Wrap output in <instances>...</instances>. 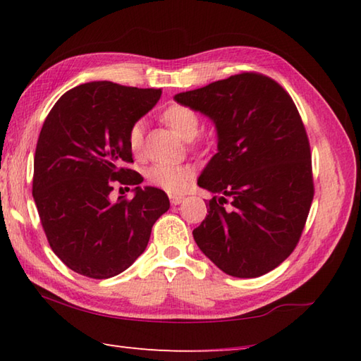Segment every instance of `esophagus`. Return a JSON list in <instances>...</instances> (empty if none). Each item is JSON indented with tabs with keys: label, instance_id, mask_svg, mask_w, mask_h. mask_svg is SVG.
Masks as SVG:
<instances>
[{
	"label": "esophagus",
	"instance_id": "34e87169",
	"mask_svg": "<svg viewBox=\"0 0 361 361\" xmlns=\"http://www.w3.org/2000/svg\"><path fill=\"white\" fill-rule=\"evenodd\" d=\"M183 200H185V197H183V196H178V195H171L170 196V201H171L173 205H179L180 202H183Z\"/></svg>",
	"mask_w": 361,
	"mask_h": 361
}]
</instances>
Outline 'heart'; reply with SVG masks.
I'll list each match as a JSON object with an SVG mask.
<instances>
[{"instance_id": "obj_1", "label": "heart", "mask_w": 361, "mask_h": 361, "mask_svg": "<svg viewBox=\"0 0 361 361\" xmlns=\"http://www.w3.org/2000/svg\"><path fill=\"white\" fill-rule=\"evenodd\" d=\"M160 118L170 126L176 134L183 140H190L193 149L207 152L210 149V140L201 137L195 140L201 128V116L197 110L182 102H171L161 110ZM128 146L134 156H140L145 146V126L143 121L130 124L128 130ZM195 178V170L190 165H156L149 168L148 180L168 193H182L185 191Z\"/></svg>"}]
</instances>
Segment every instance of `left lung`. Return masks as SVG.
Returning a JSON list of instances; mask_svg holds the SVG:
<instances>
[{
    "mask_svg": "<svg viewBox=\"0 0 361 361\" xmlns=\"http://www.w3.org/2000/svg\"><path fill=\"white\" fill-rule=\"evenodd\" d=\"M176 101L209 115L219 137L197 185L221 197L207 202L209 215L193 231L196 245L229 276L269 273L298 246L314 195L310 142L296 104L255 71Z\"/></svg>",
    "mask_w": 361,
    "mask_h": 361,
    "instance_id": "8db88e82",
    "label": "left lung"
}]
</instances>
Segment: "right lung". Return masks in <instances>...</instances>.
Returning <instances> with one entry per match:
<instances>
[{
	"mask_svg": "<svg viewBox=\"0 0 361 361\" xmlns=\"http://www.w3.org/2000/svg\"><path fill=\"white\" fill-rule=\"evenodd\" d=\"M160 88L109 80L63 93L43 123L34 156L32 196L53 252L75 273L109 279L148 246L151 229L170 209L165 191L140 188L128 130L156 106ZM137 185L134 198L109 193ZM129 190V188H128Z\"/></svg>",
	"mask_w": 361,
	"mask_h": 361,
	"instance_id": "1",
	"label": "right lung"
}]
</instances>
